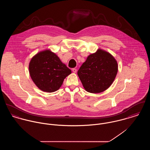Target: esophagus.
Wrapping results in <instances>:
<instances>
[{
	"label": "esophagus",
	"instance_id": "obj_1",
	"mask_svg": "<svg viewBox=\"0 0 150 150\" xmlns=\"http://www.w3.org/2000/svg\"><path fill=\"white\" fill-rule=\"evenodd\" d=\"M72 71L73 73H76L77 72V69L76 68H73L72 69Z\"/></svg>",
	"mask_w": 150,
	"mask_h": 150
}]
</instances>
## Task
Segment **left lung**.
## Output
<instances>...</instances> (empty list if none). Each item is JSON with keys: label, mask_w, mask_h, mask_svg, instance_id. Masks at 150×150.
Instances as JSON below:
<instances>
[{"label": "left lung", "mask_w": 150, "mask_h": 150, "mask_svg": "<svg viewBox=\"0 0 150 150\" xmlns=\"http://www.w3.org/2000/svg\"><path fill=\"white\" fill-rule=\"evenodd\" d=\"M118 71V64L109 52L99 49L89 55L77 74L84 89L90 93L105 91L113 83Z\"/></svg>", "instance_id": "1"}]
</instances>
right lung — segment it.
Returning a JSON list of instances; mask_svg holds the SVG:
<instances>
[{
  "label": "right lung",
  "mask_w": 150,
  "mask_h": 150,
  "mask_svg": "<svg viewBox=\"0 0 150 150\" xmlns=\"http://www.w3.org/2000/svg\"><path fill=\"white\" fill-rule=\"evenodd\" d=\"M29 71L35 85L47 92L58 90L64 79L71 73V70L50 50L39 52L31 59Z\"/></svg>",
  "instance_id": "add662e5"
}]
</instances>
